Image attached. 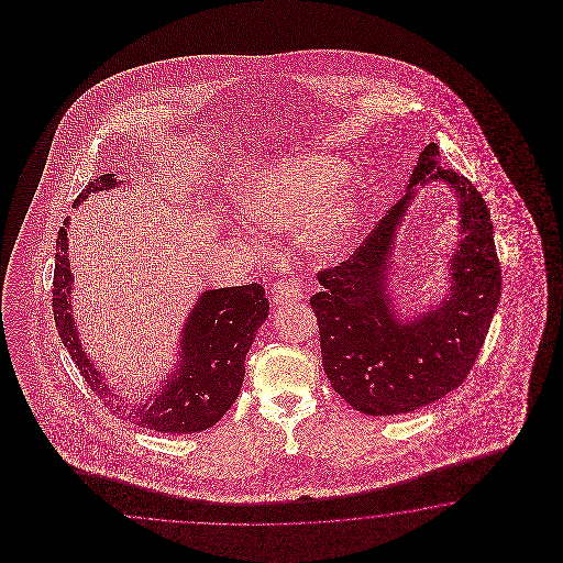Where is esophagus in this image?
<instances>
[{
	"instance_id": "obj_1",
	"label": "esophagus",
	"mask_w": 563,
	"mask_h": 563,
	"mask_svg": "<svg viewBox=\"0 0 563 563\" xmlns=\"http://www.w3.org/2000/svg\"><path fill=\"white\" fill-rule=\"evenodd\" d=\"M303 298V284L299 282L298 277H286L279 279L274 286V294H272V301L276 306H286L291 301H299Z\"/></svg>"
}]
</instances>
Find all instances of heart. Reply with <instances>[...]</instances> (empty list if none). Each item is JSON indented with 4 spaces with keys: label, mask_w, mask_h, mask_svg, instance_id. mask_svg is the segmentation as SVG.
I'll return each instance as SVG.
<instances>
[{
    "label": "heart",
    "mask_w": 563,
    "mask_h": 563,
    "mask_svg": "<svg viewBox=\"0 0 563 563\" xmlns=\"http://www.w3.org/2000/svg\"><path fill=\"white\" fill-rule=\"evenodd\" d=\"M344 177V167L325 156L296 158L250 183L241 192V207L255 225L269 231L298 228L322 205L325 192ZM346 213L335 211L320 231V245L342 238Z\"/></svg>",
    "instance_id": "1"
}]
</instances>
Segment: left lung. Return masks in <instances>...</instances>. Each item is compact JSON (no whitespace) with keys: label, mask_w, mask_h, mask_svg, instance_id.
Listing matches in <instances>:
<instances>
[{"label":"left lung","mask_w":563,"mask_h":563,"mask_svg":"<svg viewBox=\"0 0 563 563\" xmlns=\"http://www.w3.org/2000/svg\"><path fill=\"white\" fill-rule=\"evenodd\" d=\"M446 179L462 199L466 240L460 244L454 287L439 311L398 323L385 294L394 231L411 198V185ZM322 291L310 298L318 320L323 372L350 407L368 417L407 415L465 383L501 298V265L485 199L475 185L441 167L439 146L420 153L405 199L393 205L358 250L318 272Z\"/></svg>","instance_id":"left-lung-1"}]
</instances>
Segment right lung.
<instances>
[{
	"label": "right lung",
	"instance_id": "right-lung-1",
	"mask_svg": "<svg viewBox=\"0 0 563 563\" xmlns=\"http://www.w3.org/2000/svg\"><path fill=\"white\" fill-rule=\"evenodd\" d=\"M117 187L114 173L100 175L78 195L80 203L90 192ZM66 228L56 240V267L52 284V308L62 344L68 347L74 364L86 383L104 405L124 412L119 396L108 388L100 372L86 358L70 316L73 274L66 255ZM269 301L260 284L221 287L205 291L195 306L180 340V371L168 378L158 395L143 407L132 408L126 419L151 431L187 434L205 431L228 412L240 396L245 376V356L252 347L257 328L264 323Z\"/></svg>",
	"mask_w": 563,
	"mask_h": 563
}]
</instances>
